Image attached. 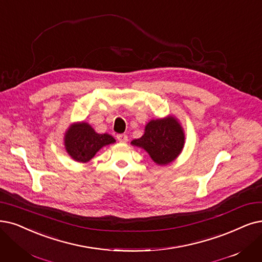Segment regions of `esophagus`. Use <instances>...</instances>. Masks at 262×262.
<instances>
[{
	"instance_id": "34e87169",
	"label": "esophagus",
	"mask_w": 262,
	"mask_h": 262,
	"mask_svg": "<svg viewBox=\"0 0 262 262\" xmlns=\"http://www.w3.org/2000/svg\"><path fill=\"white\" fill-rule=\"evenodd\" d=\"M117 140L120 143H127L128 142V137L125 134H118L117 135Z\"/></svg>"
}]
</instances>
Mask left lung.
<instances>
[{"label": "left lung", "mask_w": 262, "mask_h": 262, "mask_svg": "<svg viewBox=\"0 0 262 262\" xmlns=\"http://www.w3.org/2000/svg\"><path fill=\"white\" fill-rule=\"evenodd\" d=\"M131 145L143 148L158 165L172 163L181 155L185 146V132L176 117L151 119L145 125L144 134Z\"/></svg>", "instance_id": "left-lung-1"}]
</instances>
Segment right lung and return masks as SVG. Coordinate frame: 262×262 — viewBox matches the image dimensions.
<instances>
[{
	"mask_svg": "<svg viewBox=\"0 0 262 262\" xmlns=\"http://www.w3.org/2000/svg\"><path fill=\"white\" fill-rule=\"evenodd\" d=\"M64 148L71 158L79 163L90 161L104 146L114 144L112 135L100 134L86 121H76L70 124L64 133Z\"/></svg>",
	"mask_w": 262,
	"mask_h": 262,
	"instance_id": "obj_1",
	"label": "right lung"
}]
</instances>
